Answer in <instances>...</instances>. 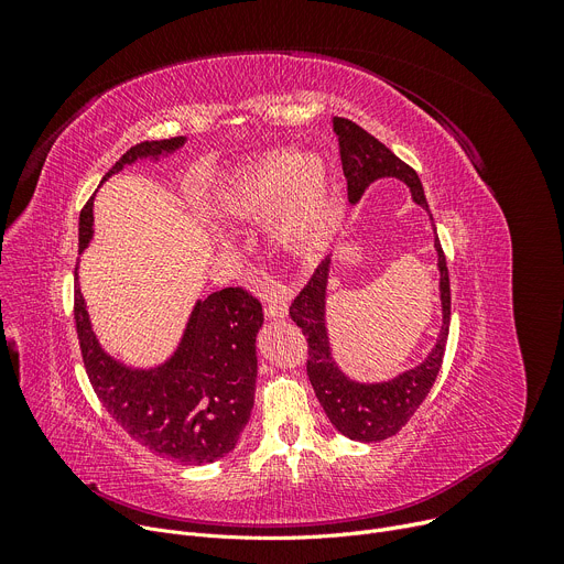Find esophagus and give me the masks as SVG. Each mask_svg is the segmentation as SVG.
<instances>
[{
	"instance_id": "34e87169",
	"label": "esophagus",
	"mask_w": 564,
	"mask_h": 564,
	"mask_svg": "<svg viewBox=\"0 0 564 564\" xmlns=\"http://www.w3.org/2000/svg\"><path fill=\"white\" fill-rule=\"evenodd\" d=\"M264 315L272 317V319H281V317L288 315V302H285L283 294H276V292H274L272 297L267 300V304H264Z\"/></svg>"
}]
</instances>
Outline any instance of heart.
I'll list each match as a JSON object with an SVG mask.
<instances>
[{"mask_svg":"<svg viewBox=\"0 0 564 564\" xmlns=\"http://www.w3.org/2000/svg\"><path fill=\"white\" fill-rule=\"evenodd\" d=\"M213 207L235 219L272 212L274 240L294 253L322 249L338 226L329 166L317 153L276 151L247 162L217 187Z\"/></svg>","mask_w":564,"mask_h":564,"instance_id":"obj_1","label":"heart"}]
</instances>
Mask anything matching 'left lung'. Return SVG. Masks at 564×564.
<instances>
[{"label": "left lung", "mask_w": 564, "mask_h": 564, "mask_svg": "<svg viewBox=\"0 0 564 564\" xmlns=\"http://www.w3.org/2000/svg\"><path fill=\"white\" fill-rule=\"evenodd\" d=\"M334 132L340 145L349 203H357L370 187V183L379 181V177H400L402 183L409 185L413 200L423 205L430 213L419 173L409 164H404L398 155H393L379 139H375L357 123L338 116H334ZM434 247L438 253L441 272L443 327L434 349L430 351V357L421 366L398 375L391 381H351L334 364L327 327H324V297H327L329 283V258L317 264L311 281L290 304V317L297 322V327L304 332L308 343L306 372L311 379V387L324 413L329 416L332 425L354 441L375 443L398 434L434 387V379L443 364V351H446L451 327V279L438 237Z\"/></svg>", "instance_id": "obj_1"}]
</instances>
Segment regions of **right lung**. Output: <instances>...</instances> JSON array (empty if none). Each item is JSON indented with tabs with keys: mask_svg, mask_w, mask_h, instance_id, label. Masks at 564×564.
I'll use <instances>...</instances> for the list:
<instances>
[{
	"mask_svg": "<svg viewBox=\"0 0 564 564\" xmlns=\"http://www.w3.org/2000/svg\"><path fill=\"white\" fill-rule=\"evenodd\" d=\"M185 143V137L141 141L126 151L105 175L141 158H160ZM94 235V198L79 215V251ZM262 304L245 288H224L198 302L183 343L155 370H130L98 345L75 285V327L88 381L134 441L151 453L181 464H213L228 455L251 419L256 393V334Z\"/></svg>",
	"mask_w": 564,
	"mask_h": 564,
	"instance_id": "1",
	"label": "right lung"
}]
</instances>
